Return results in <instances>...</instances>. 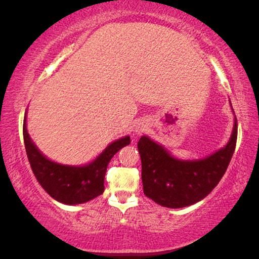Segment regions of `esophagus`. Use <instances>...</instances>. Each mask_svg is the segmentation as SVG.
<instances>
[{
  "label": "esophagus",
  "mask_w": 259,
  "mask_h": 259,
  "mask_svg": "<svg viewBox=\"0 0 259 259\" xmlns=\"http://www.w3.org/2000/svg\"><path fill=\"white\" fill-rule=\"evenodd\" d=\"M144 130H145V129H144V126H142V125L136 126V133H137V134H142Z\"/></svg>",
  "instance_id": "34e87169"
}]
</instances>
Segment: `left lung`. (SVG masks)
Segmentation results:
<instances>
[{"instance_id": "1", "label": "left lung", "mask_w": 259, "mask_h": 259, "mask_svg": "<svg viewBox=\"0 0 259 259\" xmlns=\"http://www.w3.org/2000/svg\"><path fill=\"white\" fill-rule=\"evenodd\" d=\"M238 122L225 147L195 161L175 159L163 147L143 136L138 142L144 194L166 208H183L204 199L224 176L235 150Z\"/></svg>"}]
</instances>
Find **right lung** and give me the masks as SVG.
<instances>
[{"label":"right lung","mask_w":259,"mask_h":259,"mask_svg":"<svg viewBox=\"0 0 259 259\" xmlns=\"http://www.w3.org/2000/svg\"><path fill=\"white\" fill-rule=\"evenodd\" d=\"M23 134L26 154L34 176L51 198L65 204L84 203L103 194L105 174L109 161L122 147L130 144V137L126 136L112 143L88 165L71 166L48 160L37 150L26 129V115Z\"/></svg>","instance_id":"add662e5"}]
</instances>
